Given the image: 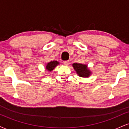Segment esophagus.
<instances>
[{
	"mask_svg": "<svg viewBox=\"0 0 129 129\" xmlns=\"http://www.w3.org/2000/svg\"><path fill=\"white\" fill-rule=\"evenodd\" d=\"M63 64L66 66H68L70 64V62L69 61V60H66V61H63Z\"/></svg>",
	"mask_w": 129,
	"mask_h": 129,
	"instance_id": "obj_1",
	"label": "esophagus"
}]
</instances>
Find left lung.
<instances>
[{"label": "left lung", "mask_w": 129, "mask_h": 129, "mask_svg": "<svg viewBox=\"0 0 129 129\" xmlns=\"http://www.w3.org/2000/svg\"><path fill=\"white\" fill-rule=\"evenodd\" d=\"M77 75L82 78H88L91 75V72L86 64L81 63H74L72 64Z\"/></svg>", "instance_id": "obj_1"}]
</instances>
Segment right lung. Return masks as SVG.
<instances>
[{"label":"right lung","instance_id":"obj_1","mask_svg":"<svg viewBox=\"0 0 129 129\" xmlns=\"http://www.w3.org/2000/svg\"><path fill=\"white\" fill-rule=\"evenodd\" d=\"M58 65H59V62H57V60H53V61L50 62L46 65L45 69L48 72H52L53 70L54 69V68Z\"/></svg>","mask_w":129,"mask_h":129}]
</instances>
